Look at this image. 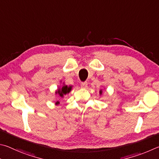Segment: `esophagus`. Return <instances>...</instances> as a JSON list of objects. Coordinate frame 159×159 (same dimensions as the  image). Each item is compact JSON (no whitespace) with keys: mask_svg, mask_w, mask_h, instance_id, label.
Segmentation results:
<instances>
[{"mask_svg":"<svg viewBox=\"0 0 159 159\" xmlns=\"http://www.w3.org/2000/svg\"><path fill=\"white\" fill-rule=\"evenodd\" d=\"M87 86H88V83L87 82L81 83V87L83 89H86L87 87Z\"/></svg>","mask_w":159,"mask_h":159,"instance_id":"1","label":"esophagus"}]
</instances>
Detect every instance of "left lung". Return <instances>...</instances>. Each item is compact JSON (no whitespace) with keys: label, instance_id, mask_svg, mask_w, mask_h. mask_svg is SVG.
<instances>
[{"label":"left lung","instance_id":"8db88e82","mask_svg":"<svg viewBox=\"0 0 159 159\" xmlns=\"http://www.w3.org/2000/svg\"><path fill=\"white\" fill-rule=\"evenodd\" d=\"M100 94H101H101H102V90L100 91Z\"/></svg>","mask_w":159,"mask_h":159}]
</instances>
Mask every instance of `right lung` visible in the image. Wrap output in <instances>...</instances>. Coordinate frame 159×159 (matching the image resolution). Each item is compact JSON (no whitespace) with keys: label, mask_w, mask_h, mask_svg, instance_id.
<instances>
[{"label":"right lung","mask_w":159,"mask_h":159,"mask_svg":"<svg viewBox=\"0 0 159 159\" xmlns=\"http://www.w3.org/2000/svg\"><path fill=\"white\" fill-rule=\"evenodd\" d=\"M71 89H72V86H69V87H68L67 85H63L62 87L58 89V90L56 91V93L58 94L61 97H63L64 95L68 93L70 91H71ZM58 103H59V102L57 101L56 102V105H58Z\"/></svg>","instance_id":"1"}]
</instances>
